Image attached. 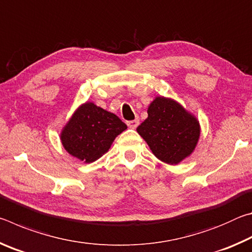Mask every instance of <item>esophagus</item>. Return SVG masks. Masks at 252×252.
Returning <instances> with one entry per match:
<instances>
[{
	"instance_id": "obj_1",
	"label": "esophagus",
	"mask_w": 252,
	"mask_h": 252,
	"mask_svg": "<svg viewBox=\"0 0 252 252\" xmlns=\"http://www.w3.org/2000/svg\"><path fill=\"white\" fill-rule=\"evenodd\" d=\"M138 126H139V120H133V121L127 122V126H129L130 129H135Z\"/></svg>"
}]
</instances>
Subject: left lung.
Segmentation results:
<instances>
[{
	"label": "left lung",
	"mask_w": 252,
	"mask_h": 252,
	"mask_svg": "<svg viewBox=\"0 0 252 252\" xmlns=\"http://www.w3.org/2000/svg\"><path fill=\"white\" fill-rule=\"evenodd\" d=\"M147 112L148 118L136 132L158 159L174 165L192 155L201 132L194 114L178 101L162 95L155 97Z\"/></svg>",
	"instance_id": "8db88e82"
}]
</instances>
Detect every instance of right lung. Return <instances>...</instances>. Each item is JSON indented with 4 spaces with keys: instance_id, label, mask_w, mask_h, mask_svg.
Wrapping results in <instances>:
<instances>
[{
    "instance_id": "1",
    "label": "right lung",
    "mask_w": 252,
    "mask_h": 252,
    "mask_svg": "<svg viewBox=\"0 0 252 252\" xmlns=\"http://www.w3.org/2000/svg\"><path fill=\"white\" fill-rule=\"evenodd\" d=\"M126 127L116 114L88 101L74 111L62 127L60 139L70 156L91 163L109 151Z\"/></svg>"
}]
</instances>
